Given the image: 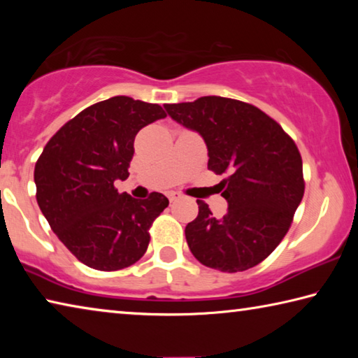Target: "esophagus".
Wrapping results in <instances>:
<instances>
[{"label":"esophagus","mask_w":358,"mask_h":358,"mask_svg":"<svg viewBox=\"0 0 358 358\" xmlns=\"http://www.w3.org/2000/svg\"><path fill=\"white\" fill-rule=\"evenodd\" d=\"M181 196H180V194H177V192H172L171 194V196H169V199H171V202H175V201H178V199H180Z\"/></svg>","instance_id":"obj_1"}]
</instances>
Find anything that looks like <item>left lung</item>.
Instances as JSON below:
<instances>
[{
    "instance_id": "8db88e82",
    "label": "left lung",
    "mask_w": 358,
    "mask_h": 358,
    "mask_svg": "<svg viewBox=\"0 0 358 358\" xmlns=\"http://www.w3.org/2000/svg\"><path fill=\"white\" fill-rule=\"evenodd\" d=\"M171 117L197 131L208 148V171L226 175L227 213L216 220L203 201L185 229L199 262L237 273L252 268L286 237L305 194L300 151L280 123L243 101L203 96L166 104Z\"/></svg>"
}]
</instances>
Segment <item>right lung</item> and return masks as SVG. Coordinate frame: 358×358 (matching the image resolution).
<instances>
[{
	"label": "right lung",
	"instance_id": "obj_1",
	"mask_svg": "<svg viewBox=\"0 0 358 358\" xmlns=\"http://www.w3.org/2000/svg\"><path fill=\"white\" fill-rule=\"evenodd\" d=\"M159 104L129 96L96 102L57 131L34 167L36 201L62 243L90 268L115 271L147 251L150 227L169 205L161 192H118L129 177L137 132L164 118Z\"/></svg>",
	"mask_w": 358,
	"mask_h": 358
}]
</instances>
